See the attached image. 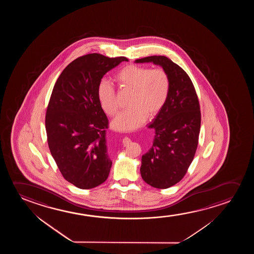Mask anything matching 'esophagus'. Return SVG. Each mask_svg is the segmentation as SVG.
Masks as SVG:
<instances>
[{
	"label": "esophagus",
	"mask_w": 254,
	"mask_h": 254,
	"mask_svg": "<svg viewBox=\"0 0 254 254\" xmlns=\"http://www.w3.org/2000/svg\"><path fill=\"white\" fill-rule=\"evenodd\" d=\"M130 141H131V140H130V139H129L128 137H127V136H126L125 138L123 139V141H122V142H123V144H124V145L126 146V145L129 144Z\"/></svg>",
	"instance_id": "34e87169"
}]
</instances>
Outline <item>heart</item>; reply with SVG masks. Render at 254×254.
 Here are the masks:
<instances>
[{"label": "heart", "mask_w": 254, "mask_h": 254, "mask_svg": "<svg viewBox=\"0 0 254 254\" xmlns=\"http://www.w3.org/2000/svg\"><path fill=\"white\" fill-rule=\"evenodd\" d=\"M115 80L121 87L131 91L129 107L112 122L113 128L122 132L139 128L147 116L153 117L162 109L170 92V79L165 70L128 65L119 71ZM98 101L102 110L114 116L118 112L115 87L102 80L97 87Z\"/></svg>", "instance_id": "obj_1"}]
</instances>
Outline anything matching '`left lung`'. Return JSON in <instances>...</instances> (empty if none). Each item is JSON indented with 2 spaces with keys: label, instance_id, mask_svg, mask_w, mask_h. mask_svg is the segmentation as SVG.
<instances>
[{
  "label": "left lung",
  "instance_id": "1",
  "mask_svg": "<svg viewBox=\"0 0 254 254\" xmlns=\"http://www.w3.org/2000/svg\"><path fill=\"white\" fill-rule=\"evenodd\" d=\"M134 63H153L170 79L167 101L147 125L154 130V137L151 148L141 157L140 167L146 183L166 189L181 181L193 160L201 122L198 97L188 73L166 56H149Z\"/></svg>",
  "mask_w": 254,
  "mask_h": 254
}]
</instances>
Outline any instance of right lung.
<instances>
[{"label":"right lung","mask_w":254,"mask_h":254,"mask_svg":"<svg viewBox=\"0 0 254 254\" xmlns=\"http://www.w3.org/2000/svg\"><path fill=\"white\" fill-rule=\"evenodd\" d=\"M126 57L89 54L74 60L61 73L46 115L53 158L66 181L91 189L108 179L112 167L106 139L108 121L98 101L102 77Z\"/></svg>","instance_id":"right-lung-1"}]
</instances>
